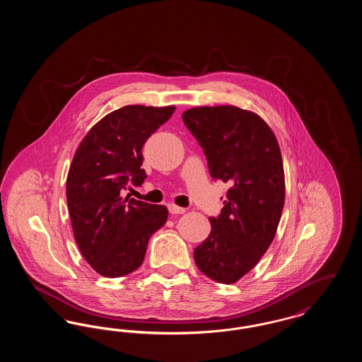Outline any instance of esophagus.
<instances>
[{
	"label": "esophagus",
	"mask_w": 362,
	"mask_h": 362,
	"mask_svg": "<svg viewBox=\"0 0 362 362\" xmlns=\"http://www.w3.org/2000/svg\"><path fill=\"white\" fill-rule=\"evenodd\" d=\"M168 210L171 214H183L186 211L185 207L176 206V205H168Z\"/></svg>",
	"instance_id": "34e87169"
}]
</instances>
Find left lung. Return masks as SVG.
<instances>
[{"label": "left lung", "instance_id": "1", "mask_svg": "<svg viewBox=\"0 0 362 362\" xmlns=\"http://www.w3.org/2000/svg\"><path fill=\"white\" fill-rule=\"evenodd\" d=\"M185 124L206 156L210 176L228 183L211 232L194 250L198 269L220 284H235L255 267L276 236L285 202L279 145L258 114L235 105L194 107Z\"/></svg>", "mask_w": 362, "mask_h": 362}]
</instances>
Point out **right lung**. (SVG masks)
Returning a JSON list of instances; mask_svg holds the SVG:
<instances>
[{
  "instance_id": "1",
  "label": "right lung",
  "mask_w": 362,
  "mask_h": 362,
  "mask_svg": "<svg viewBox=\"0 0 362 362\" xmlns=\"http://www.w3.org/2000/svg\"><path fill=\"white\" fill-rule=\"evenodd\" d=\"M175 105H124L98 122L78 145L66 179V199L76 243L90 267L107 278L126 276L142 264L151 236L168 210L122 197L141 186L142 146L173 117Z\"/></svg>"
}]
</instances>
